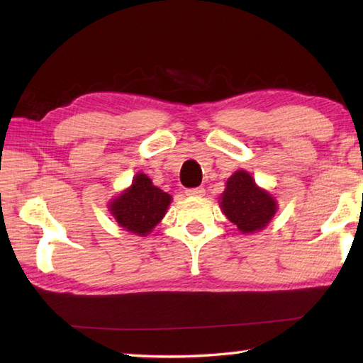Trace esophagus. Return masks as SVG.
<instances>
[{"label":"esophagus","mask_w":363,"mask_h":363,"mask_svg":"<svg viewBox=\"0 0 363 363\" xmlns=\"http://www.w3.org/2000/svg\"><path fill=\"white\" fill-rule=\"evenodd\" d=\"M187 196H195V199H201L205 195V189L203 187H195V189H187L186 190Z\"/></svg>","instance_id":"obj_1"}]
</instances>
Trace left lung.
<instances>
[{
  "instance_id": "8db88e82",
  "label": "left lung",
  "mask_w": 363,
  "mask_h": 363,
  "mask_svg": "<svg viewBox=\"0 0 363 363\" xmlns=\"http://www.w3.org/2000/svg\"><path fill=\"white\" fill-rule=\"evenodd\" d=\"M220 211L242 233L266 229L279 210L277 199L259 187L248 171L238 169L225 181L219 196Z\"/></svg>"
}]
</instances>
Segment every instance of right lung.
<instances>
[{
	"mask_svg": "<svg viewBox=\"0 0 363 363\" xmlns=\"http://www.w3.org/2000/svg\"><path fill=\"white\" fill-rule=\"evenodd\" d=\"M173 196L153 186L152 179L144 173L133 177L130 187H126L108 201V211L116 224L126 232L139 237H147L162 223Z\"/></svg>",
	"mask_w": 363,
	"mask_h": 363,
	"instance_id": "right-lung-1",
	"label": "right lung"
}]
</instances>
